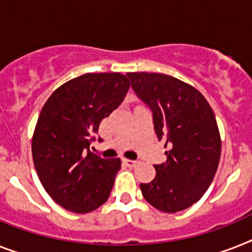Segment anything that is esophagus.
<instances>
[{"instance_id": "obj_1", "label": "esophagus", "mask_w": 252, "mask_h": 252, "mask_svg": "<svg viewBox=\"0 0 252 252\" xmlns=\"http://www.w3.org/2000/svg\"><path fill=\"white\" fill-rule=\"evenodd\" d=\"M124 163L126 166H127V167H135V166H136V163H138V162L136 161H132V159H127V158H125L124 159Z\"/></svg>"}]
</instances>
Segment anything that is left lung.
Wrapping results in <instances>:
<instances>
[{
	"mask_svg": "<svg viewBox=\"0 0 252 252\" xmlns=\"http://www.w3.org/2000/svg\"><path fill=\"white\" fill-rule=\"evenodd\" d=\"M135 94L153 113L156 134L165 140V163L155 165L156 178L140 184L153 207L178 213L196 203L218 170L221 139L215 114L202 94L175 77L127 73Z\"/></svg>",
	"mask_w": 252,
	"mask_h": 252,
	"instance_id": "1",
	"label": "left lung"
}]
</instances>
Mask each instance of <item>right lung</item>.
<instances>
[{
  "label": "right lung",
  "mask_w": 252,
  "mask_h": 252,
  "mask_svg": "<svg viewBox=\"0 0 252 252\" xmlns=\"http://www.w3.org/2000/svg\"><path fill=\"white\" fill-rule=\"evenodd\" d=\"M128 89L125 74L86 73L58 87L43 105L33 132V162L45 190L65 210L86 214L107 202L121 159L101 158L90 145Z\"/></svg>",
  "instance_id": "1"
}]
</instances>
